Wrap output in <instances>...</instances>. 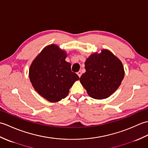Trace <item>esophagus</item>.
I'll list each match as a JSON object with an SVG mask.
<instances>
[{
  "mask_svg": "<svg viewBox=\"0 0 148 148\" xmlns=\"http://www.w3.org/2000/svg\"><path fill=\"white\" fill-rule=\"evenodd\" d=\"M77 74L78 75V76H79V77H80L81 76V74H82V72H81V71H78V72H77Z\"/></svg>",
  "mask_w": 148,
  "mask_h": 148,
  "instance_id": "34e87169",
  "label": "esophagus"
}]
</instances>
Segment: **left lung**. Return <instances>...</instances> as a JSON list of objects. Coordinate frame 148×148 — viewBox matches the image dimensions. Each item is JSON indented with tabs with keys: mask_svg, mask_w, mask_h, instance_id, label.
<instances>
[{
	"mask_svg": "<svg viewBox=\"0 0 148 148\" xmlns=\"http://www.w3.org/2000/svg\"><path fill=\"white\" fill-rule=\"evenodd\" d=\"M84 65L86 72L79 81L88 95L93 99L108 98L120 86L125 76L120 60L108 49L92 53Z\"/></svg>",
	"mask_w": 148,
	"mask_h": 148,
	"instance_id": "left-lung-1",
	"label": "left lung"
}]
</instances>
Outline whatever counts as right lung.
Returning a JSON list of instances; mask_svg holds the SVG:
<instances>
[{
    "instance_id": "add662e5",
    "label": "right lung",
    "mask_w": 148,
    "mask_h": 148,
    "mask_svg": "<svg viewBox=\"0 0 148 148\" xmlns=\"http://www.w3.org/2000/svg\"><path fill=\"white\" fill-rule=\"evenodd\" d=\"M67 56L66 51L53 44L46 46L30 66L29 78L34 88L51 102L65 98L75 81L79 79L71 71V64L65 61Z\"/></svg>"
}]
</instances>
